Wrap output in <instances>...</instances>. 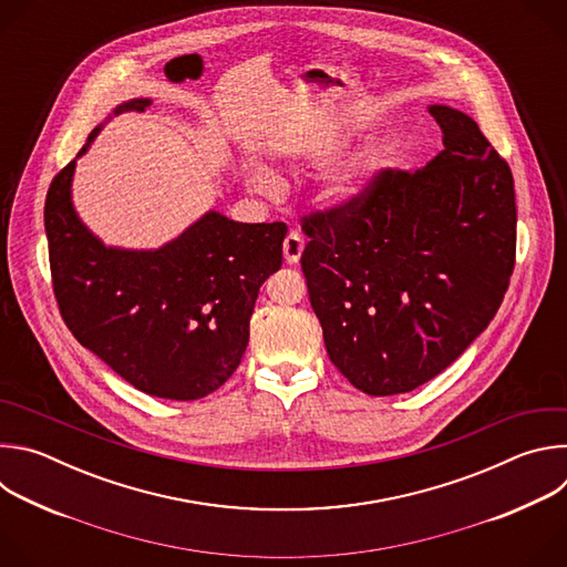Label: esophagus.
I'll return each instance as SVG.
<instances>
[{"label":"esophagus","mask_w":567,"mask_h":567,"mask_svg":"<svg viewBox=\"0 0 567 567\" xmlns=\"http://www.w3.org/2000/svg\"><path fill=\"white\" fill-rule=\"evenodd\" d=\"M302 249H305V241H302V237H300L296 230L287 233V237H285V241H282V254H285V260H287L289 265H296V262L300 260V256H302Z\"/></svg>","instance_id":"obj_1"}]
</instances>
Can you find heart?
<instances>
[{"mask_svg": "<svg viewBox=\"0 0 567 567\" xmlns=\"http://www.w3.org/2000/svg\"><path fill=\"white\" fill-rule=\"evenodd\" d=\"M254 184H256L258 188H271L274 179H271L269 175L260 173V175H256V177H254ZM350 193H352V184H350V182H346V179H339V182L334 184V188H332V195H334V197H339V199L348 197Z\"/></svg>", "mask_w": 567, "mask_h": 567, "instance_id": "obj_1", "label": "heart"}]
</instances>
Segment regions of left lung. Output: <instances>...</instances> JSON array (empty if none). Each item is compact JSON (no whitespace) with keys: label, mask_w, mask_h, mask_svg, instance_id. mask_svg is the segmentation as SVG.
Returning a JSON list of instances; mask_svg holds the SVG:
<instances>
[{"label":"left lung","mask_w":567,"mask_h":567,"mask_svg":"<svg viewBox=\"0 0 567 567\" xmlns=\"http://www.w3.org/2000/svg\"><path fill=\"white\" fill-rule=\"evenodd\" d=\"M429 112L444 150L426 168H381L350 199L300 219L330 361L372 396L446 370L496 316L516 265L509 164L471 116Z\"/></svg>","instance_id":"left-lung-1"}]
</instances>
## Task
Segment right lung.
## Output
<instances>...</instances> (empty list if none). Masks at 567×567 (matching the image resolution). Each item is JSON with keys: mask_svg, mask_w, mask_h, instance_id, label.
I'll list each match as a JSON object with an SVG mask.
<instances>
[{"mask_svg": "<svg viewBox=\"0 0 567 567\" xmlns=\"http://www.w3.org/2000/svg\"><path fill=\"white\" fill-rule=\"evenodd\" d=\"M147 105L138 99L116 114ZM73 168L75 158L53 177L44 202L51 285L64 326L145 394L193 401L215 392L245 357L260 285L282 265L287 224L208 213L156 251L107 249L73 213Z\"/></svg>", "mask_w": 567, "mask_h": 567, "instance_id": "right-lung-1", "label": "right lung"}]
</instances>
